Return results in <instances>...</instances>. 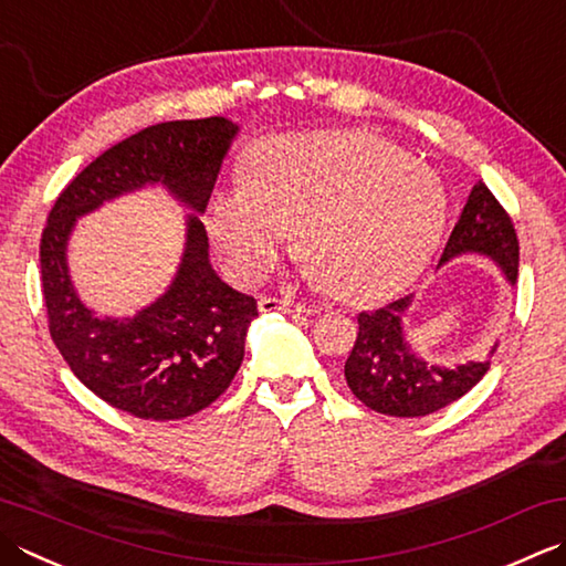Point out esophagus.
<instances>
[{"instance_id": "1", "label": "esophagus", "mask_w": 566, "mask_h": 566, "mask_svg": "<svg viewBox=\"0 0 566 566\" xmlns=\"http://www.w3.org/2000/svg\"><path fill=\"white\" fill-rule=\"evenodd\" d=\"M260 312H284V314H314L312 306L296 304L292 298H276V296H262Z\"/></svg>"}]
</instances>
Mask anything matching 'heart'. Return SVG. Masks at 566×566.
Instances as JSON below:
<instances>
[{"label":"heart","mask_w":566,"mask_h":566,"mask_svg":"<svg viewBox=\"0 0 566 566\" xmlns=\"http://www.w3.org/2000/svg\"><path fill=\"white\" fill-rule=\"evenodd\" d=\"M444 220V186L427 164L353 129L260 142L248 176L208 206L210 238L240 280L268 272L294 226L308 272L356 302L405 290L434 254Z\"/></svg>","instance_id":"1"}]
</instances>
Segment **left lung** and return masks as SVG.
Wrapping results in <instances>:
<instances>
[{
  "mask_svg": "<svg viewBox=\"0 0 566 566\" xmlns=\"http://www.w3.org/2000/svg\"><path fill=\"white\" fill-rule=\"evenodd\" d=\"M463 254H479L501 268L505 282H517V235L511 216L495 201L489 186L479 181L469 193L459 223L453 226L439 264ZM415 296L358 314V338L346 360V382L358 400L380 415L424 417L457 402L491 368L483 360L434 365L412 350L405 334V314Z\"/></svg>",
  "mask_w": 566,
  "mask_h": 566,
  "instance_id": "1",
  "label": "left lung"
}]
</instances>
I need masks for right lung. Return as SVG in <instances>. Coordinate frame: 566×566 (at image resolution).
Here are the masks:
<instances>
[{
	"label": "right lung",
	"mask_w": 566,
	"mask_h": 566,
	"mask_svg": "<svg viewBox=\"0 0 566 566\" xmlns=\"http://www.w3.org/2000/svg\"><path fill=\"white\" fill-rule=\"evenodd\" d=\"M240 127L226 117L151 125L109 147L63 188L41 235V286L49 331L63 360L99 400L139 419H184L213 405L245 358L258 302L232 290L208 258L201 223ZM144 185H161L195 213L167 292L135 317H97L67 270L74 220Z\"/></svg>",
	"instance_id": "right-lung-1"
}]
</instances>
